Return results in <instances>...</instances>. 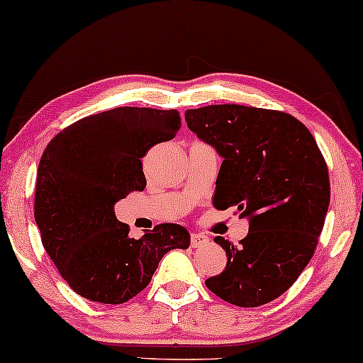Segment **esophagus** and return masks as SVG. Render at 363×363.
Segmentation results:
<instances>
[{"mask_svg": "<svg viewBox=\"0 0 363 363\" xmlns=\"http://www.w3.org/2000/svg\"><path fill=\"white\" fill-rule=\"evenodd\" d=\"M191 244L192 247H202L205 244H208V238L203 234H197V233H192L191 234Z\"/></svg>", "mask_w": 363, "mask_h": 363, "instance_id": "esophagus-1", "label": "esophagus"}]
</instances>
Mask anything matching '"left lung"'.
I'll return each instance as SVG.
<instances>
[{"label":"left lung","instance_id":"8db88e82","mask_svg":"<svg viewBox=\"0 0 363 363\" xmlns=\"http://www.w3.org/2000/svg\"><path fill=\"white\" fill-rule=\"evenodd\" d=\"M189 129L223 157L213 205L249 218L239 245L223 238L226 267L205 281L238 307L274 301L313 257L330 205L326 161L310 130L284 111L242 105L187 109Z\"/></svg>","mask_w":363,"mask_h":363}]
</instances>
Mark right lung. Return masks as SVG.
Masks as SVG:
<instances>
[{
  "label": "right lung",
  "instance_id": "add662e5",
  "mask_svg": "<svg viewBox=\"0 0 363 363\" xmlns=\"http://www.w3.org/2000/svg\"><path fill=\"white\" fill-rule=\"evenodd\" d=\"M179 128L174 109L121 106L76 121L45 148L33 215L45 250L79 296L128 302L150 284L161 258L191 244L172 223L134 239L114 215L118 200L147 186L140 158Z\"/></svg>",
  "mask_w": 363,
  "mask_h": 363
}]
</instances>
